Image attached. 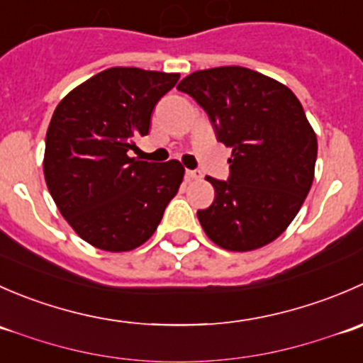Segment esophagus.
Wrapping results in <instances>:
<instances>
[{"instance_id":"esophagus-1","label":"esophagus","mask_w":363,"mask_h":363,"mask_svg":"<svg viewBox=\"0 0 363 363\" xmlns=\"http://www.w3.org/2000/svg\"><path fill=\"white\" fill-rule=\"evenodd\" d=\"M186 175H188V179H193V181H195V179H202V170H186Z\"/></svg>"}]
</instances>
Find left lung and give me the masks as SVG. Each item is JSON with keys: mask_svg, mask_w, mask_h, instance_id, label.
<instances>
[{"mask_svg": "<svg viewBox=\"0 0 363 363\" xmlns=\"http://www.w3.org/2000/svg\"><path fill=\"white\" fill-rule=\"evenodd\" d=\"M232 147L226 181L207 177L214 202L196 212L212 242L251 251L272 242L302 207L314 179L318 142L286 86L242 67L200 69L181 80Z\"/></svg>", "mask_w": 363, "mask_h": 363, "instance_id": "1", "label": "left lung"}]
</instances>
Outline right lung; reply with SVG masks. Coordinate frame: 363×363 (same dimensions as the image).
I'll use <instances>...</instances> for the list:
<instances>
[{
    "instance_id": "1",
    "label": "right lung",
    "mask_w": 363,
    "mask_h": 363,
    "mask_svg": "<svg viewBox=\"0 0 363 363\" xmlns=\"http://www.w3.org/2000/svg\"><path fill=\"white\" fill-rule=\"evenodd\" d=\"M177 73L108 68L61 100L45 137L47 188L68 225L98 250L119 252L144 244L177 195L184 167L177 160L130 158L151 128L156 104Z\"/></svg>"
}]
</instances>
